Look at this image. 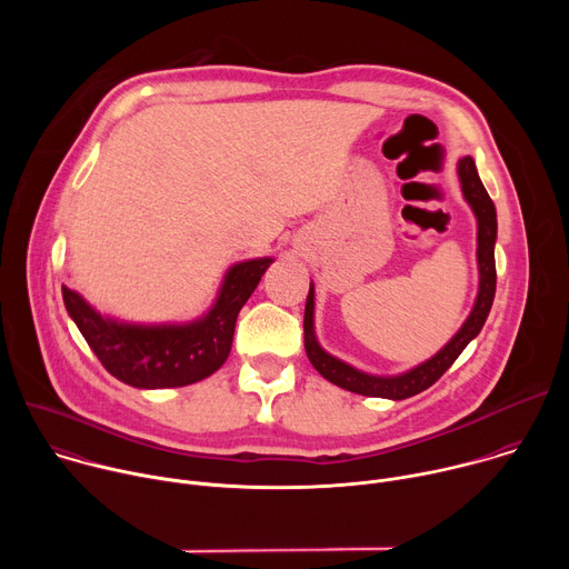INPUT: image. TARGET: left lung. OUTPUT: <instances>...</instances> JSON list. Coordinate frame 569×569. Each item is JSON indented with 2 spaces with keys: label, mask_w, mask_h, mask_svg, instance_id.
I'll return each instance as SVG.
<instances>
[{
  "label": "left lung",
  "mask_w": 569,
  "mask_h": 569,
  "mask_svg": "<svg viewBox=\"0 0 569 569\" xmlns=\"http://www.w3.org/2000/svg\"><path fill=\"white\" fill-rule=\"evenodd\" d=\"M457 171H459L463 198L468 200V204L472 207V211L477 216V263H479V292H477V301H475L468 319L463 321V327L435 358L415 367L412 371L391 376V378L369 376V373H362V371L349 367L347 362L329 356L317 345L315 331H312L315 290L310 286V292L306 299V312H303V347H306V353H308V360L312 362V367L329 382H333L342 389H349L353 393H362V396L391 398V400L410 398L415 393H421L430 385H435L450 369V365L459 358V353L468 347V342L472 338H477V333L481 331L486 317H489V312H491L493 297H496L498 218H496V204L489 198V193H486V189L477 176L472 157L459 159Z\"/></svg>",
  "instance_id": "8db88e82"
}]
</instances>
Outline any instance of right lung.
Segmentation results:
<instances>
[{"label": "right lung", "mask_w": 569, "mask_h": 569, "mask_svg": "<svg viewBox=\"0 0 569 569\" xmlns=\"http://www.w3.org/2000/svg\"><path fill=\"white\" fill-rule=\"evenodd\" d=\"M270 263L272 259H257L233 266L209 315L187 327H130L103 319L67 286H62V299L78 331L114 378L139 389L184 387L222 367L236 317Z\"/></svg>", "instance_id": "add662e5"}]
</instances>
